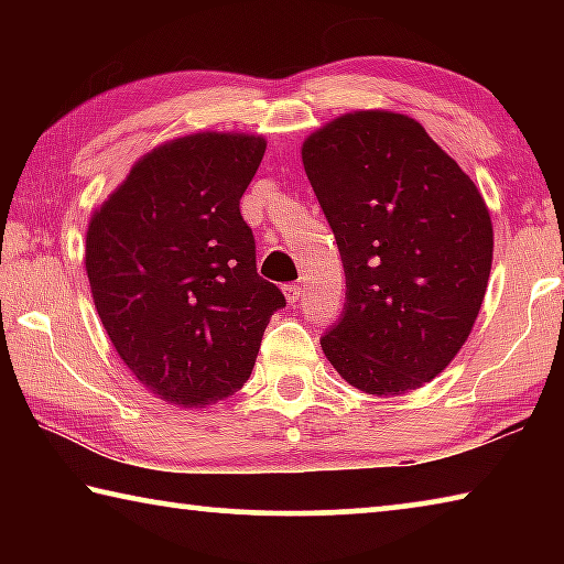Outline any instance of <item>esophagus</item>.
Wrapping results in <instances>:
<instances>
[{
	"mask_svg": "<svg viewBox=\"0 0 564 564\" xmlns=\"http://www.w3.org/2000/svg\"><path fill=\"white\" fill-rule=\"evenodd\" d=\"M283 293H285V301H289V305H295V303H299V299H301L303 289H301L299 283H289V285H283Z\"/></svg>",
	"mask_w": 564,
	"mask_h": 564,
	"instance_id": "obj_1",
	"label": "esophagus"
}]
</instances>
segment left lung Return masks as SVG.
Returning <instances> with one entry per match:
<instances>
[{
  "instance_id": "8db88e82",
  "label": "left lung",
  "mask_w": 564,
  "mask_h": 564,
  "mask_svg": "<svg viewBox=\"0 0 564 564\" xmlns=\"http://www.w3.org/2000/svg\"><path fill=\"white\" fill-rule=\"evenodd\" d=\"M301 154L346 271V303L321 348L370 395L415 390L443 373L480 313L488 206L405 113H346Z\"/></svg>"
}]
</instances>
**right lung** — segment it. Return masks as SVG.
<instances>
[{
    "label": "right lung",
    "instance_id": "right-lung-1",
    "mask_svg": "<svg viewBox=\"0 0 564 564\" xmlns=\"http://www.w3.org/2000/svg\"><path fill=\"white\" fill-rule=\"evenodd\" d=\"M261 137L194 133L159 147L91 216L87 275L113 348L166 403L204 408L251 376L285 305L256 271L241 196Z\"/></svg>",
    "mask_w": 564,
    "mask_h": 564
}]
</instances>
